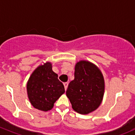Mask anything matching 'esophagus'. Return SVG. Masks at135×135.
Segmentation results:
<instances>
[{
    "instance_id": "1",
    "label": "esophagus",
    "mask_w": 135,
    "mask_h": 135,
    "mask_svg": "<svg viewBox=\"0 0 135 135\" xmlns=\"http://www.w3.org/2000/svg\"><path fill=\"white\" fill-rule=\"evenodd\" d=\"M68 85H69V83H68V82H66V83H64V86H65V90H66V89H67Z\"/></svg>"
}]
</instances>
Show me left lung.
Segmentation results:
<instances>
[{
    "label": "left lung",
    "mask_w": 135,
    "mask_h": 135,
    "mask_svg": "<svg viewBox=\"0 0 135 135\" xmlns=\"http://www.w3.org/2000/svg\"><path fill=\"white\" fill-rule=\"evenodd\" d=\"M104 91V82L100 70L90 62H77L75 79L70 82L66 91L73 110L83 114L95 110L101 103Z\"/></svg>",
    "instance_id": "1"
}]
</instances>
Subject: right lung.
Masks as SVG:
<instances>
[{
    "instance_id": "1",
    "label": "right lung",
    "mask_w": 135,
    "mask_h": 135,
    "mask_svg": "<svg viewBox=\"0 0 135 135\" xmlns=\"http://www.w3.org/2000/svg\"><path fill=\"white\" fill-rule=\"evenodd\" d=\"M27 93L32 105L38 110L47 111L65 92L62 83L52 70V65L46 62L32 73L27 83Z\"/></svg>"
}]
</instances>
